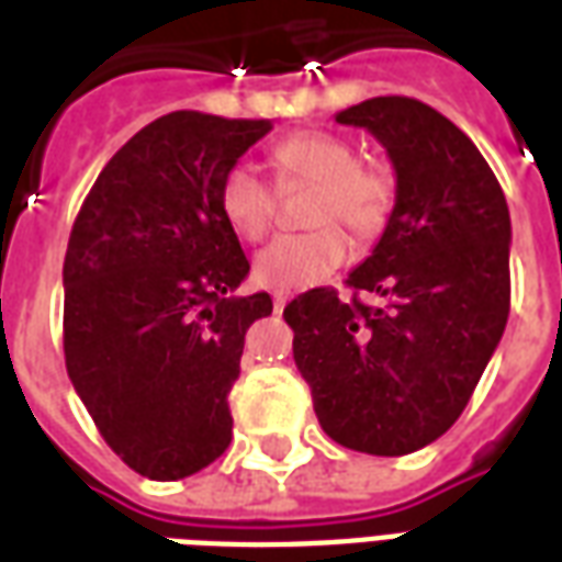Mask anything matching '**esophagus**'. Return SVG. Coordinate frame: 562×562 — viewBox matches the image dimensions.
<instances>
[{
    "mask_svg": "<svg viewBox=\"0 0 562 562\" xmlns=\"http://www.w3.org/2000/svg\"><path fill=\"white\" fill-rule=\"evenodd\" d=\"M285 304H289V294H282V292L273 294V310H277V313H282V310H285Z\"/></svg>",
    "mask_w": 562,
    "mask_h": 562,
    "instance_id": "1",
    "label": "esophagus"
}]
</instances>
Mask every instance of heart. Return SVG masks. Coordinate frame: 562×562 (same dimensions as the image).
<instances>
[{"mask_svg": "<svg viewBox=\"0 0 562 562\" xmlns=\"http://www.w3.org/2000/svg\"><path fill=\"white\" fill-rule=\"evenodd\" d=\"M270 165L277 183H316L310 222H325L310 232L273 237L252 261V277L270 292H301L325 280L349 258V237H373L385 228L394 204V177L382 161L358 159L346 138L330 132H292L273 140ZM220 213L240 240L256 244L270 232L277 213V186L252 165L237 161L220 180Z\"/></svg>", "mask_w": 562, "mask_h": 562, "instance_id": "b5f03b06", "label": "heart"}]
</instances>
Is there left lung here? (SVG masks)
<instances>
[{"instance_id": "left-lung-1", "label": "left lung", "mask_w": 562, "mask_h": 562, "mask_svg": "<svg viewBox=\"0 0 562 562\" xmlns=\"http://www.w3.org/2000/svg\"><path fill=\"white\" fill-rule=\"evenodd\" d=\"M337 123L389 149L394 210L346 280L349 304L310 289L282 316L322 430L352 451L401 458L458 422L506 330L512 220L479 147L430 104L379 95ZM358 291L383 304L358 302Z\"/></svg>"}]
</instances>
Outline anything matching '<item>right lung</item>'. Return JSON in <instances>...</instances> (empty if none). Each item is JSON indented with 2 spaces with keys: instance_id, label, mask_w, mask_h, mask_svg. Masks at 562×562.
Masks as SVG:
<instances>
[{
  "instance_id": "1",
  "label": "right lung",
  "mask_w": 562,
  "mask_h": 562,
  "mask_svg": "<svg viewBox=\"0 0 562 562\" xmlns=\"http://www.w3.org/2000/svg\"><path fill=\"white\" fill-rule=\"evenodd\" d=\"M270 120L173 111L116 149L68 237L66 370L132 470L173 482L232 442L228 394L268 292L228 297L249 273L220 213V180Z\"/></svg>"
}]
</instances>
